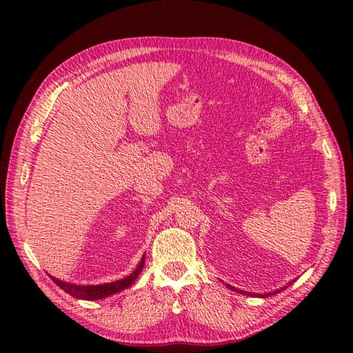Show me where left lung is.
<instances>
[{
    "label": "left lung",
    "instance_id": "obj_1",
    "mask_svg": "<svg viewBox=\"0 0 353 353\" xmlns=\"http://www.w3.org/2000/svg\"><path fill=\"white\" fill-rule=\"evenodd\" d=\"M292 284H293V281H290V283H288L287 285H284V287L279 288V290H275V292H272V293H265V294H254V296H258V297H268V296H272V294H276V293H281L283 290H285V288H287L288 285H292ZM227 287H228V288H231V290H236V292H239V293H243V294H244V292H243V290H237V288H234V287H231V285H228V284H227ZM245 294H250V293L245 292Z\"/></svg>",
    "mask_w": 353,
    "mask_h": 353
}]
</instances>
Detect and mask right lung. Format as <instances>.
<instances>
[{"label": "right lung", "mask_w": 353, "mask_h": 353, "mask_svg": "<svg viewBox=\"0 0 353 353\" xmlns=\"http://www.w3.org/2000/svg\"><path fill=\"white\" fill-rule=\"evenodd\" d=\"M144 266V258L141 259L140 265H138V268L131 274L125 276L122 280H117L113 283H108V284H100V285H77V284H69L65 281H60L54 276H51L52 281H54L61 290H65L66 293H69L70 296L77 297V299H83V301H97V299H104L110 294H114L117 292L123 290V288L130 287L138 275H140L141 270Z\"/></svg>", "instance_id": "1"}]
</instances>
